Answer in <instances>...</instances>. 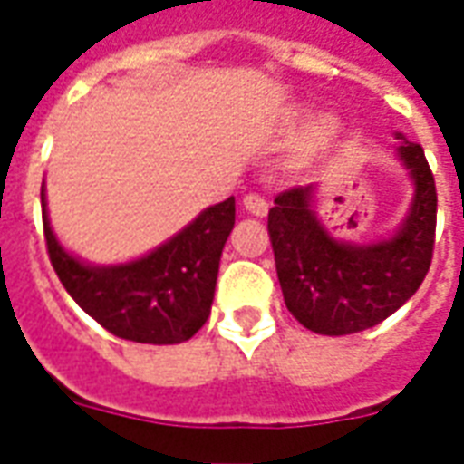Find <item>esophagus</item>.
Here are the masks:
<instances>
[{
	"label": "esophagus",
	"mask_w": 464,
	"mask_h": 464,
	"mask_svg": "<svg viewBox=\"0 0 464 464\" xmlns=\"http://www.w3.org/2000/svg\"><path fill=\"white\" fill-rule=\"evenodd\" d=\"M243 208L253 216H266L268 213V201L263 198L261 193H246L243 196Z\"/></svg>",
	"instance_id": "obj_1"
}]
</instances>
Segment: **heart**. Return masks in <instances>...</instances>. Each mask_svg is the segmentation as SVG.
I'll list each match as a JSON object with an SVG mask.
<instances>
[{
	"instance_id": "obj_1",
	"label": "heart",
	"mask_w": 464,
	"mask_h": 464,
	"mask_svg": "<svg viewBox=\"0 0 464 464\" xmlns=\"http://www.w3.org/2000/svg\"><path fill=\"white\" fill-rule=\"evenodd\" d=\"M333 129H335L333 119H321L318 123H313V129H311V133H308V139H311V143L328 141V136L333 133Z\"/></svg>"
}]
</instances>
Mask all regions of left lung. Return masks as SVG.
<instances>
[{"mask_svg": "<svg viewBox=\"0 0 464 464\" xmlns=\"http://www.w3.org/2000/svg\"><path fill=\"white\" fill-rule=\"evenodd\" d=\"M398 139H402L398 133ZM400 156L415 179V201L398 236L375 246L333 241L311 211L313 186H293L268 211L276 271L293 318L321 335H350L382 323L415 295L435 251L438 191L420 143Z\"/></svg>", "mask_w": 464, "mask_h": 464, "instance_id": "left-lung-1", "label": "left lung"}]
</instances>
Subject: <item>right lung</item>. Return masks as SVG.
Instances as JSON below:
<instances>
[{"mask_svg":"<svg viewBox=\"0 0 464 464\" xmlns=\"http://www.w3.org/2000/svg\"><path fill=\"white\" fill-rule=\"evenodd\" d=\"M42 218L49 261L66 293L102 328L133 343L173 345L201 331L211 315L223 243L236 223V201L226 198L163 243L141 261L92 268L56 243L46 221L44 191Z\"/></svg>","mask_w":464,"mask_h":464,"instance_id":"add662e5","label":"right lung"}]
</instances>
